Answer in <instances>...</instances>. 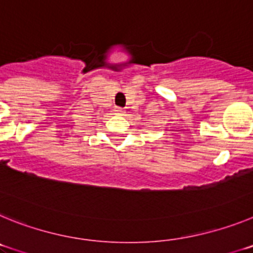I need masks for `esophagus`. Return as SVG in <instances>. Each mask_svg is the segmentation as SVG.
I'll return each mask as SVG.
<instances>
[{
  "mask_svg": "<svg viewBox=\"0 0 253 253\" xmlns=\"http://www.w3.org/2000/svg\"><path fill=\"white\" fill-rule=\"evenodd\" d=\"M114 113L116 114V115H124V109H123V107H118L116 106L115 109H114Z\"/></svg>",
  "mask_w": 253,
  "mask_h": 253,
  "instance_id": "esophagus-1",
  "label": "esophagus"
}]
</instances>
